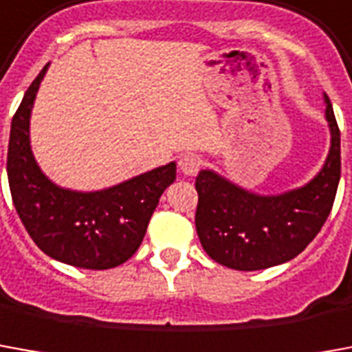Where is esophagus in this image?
<instances>
[{"instance_id": "1", "label": "esophagus", "mask_w": 352, "mask_h": 352, "mask_svg": "<svg viewBox=\"0 0 352 352\" xmlns=\"http://www.w3.org/2000/svg\"><path fill=\"white\" fill-rule=\"evenodd\" d=\"M201 168V160L196 156V154H184L179 160V169H181V173H184L186 177H192L196 175Z\"/></svg>"}]
</instances>
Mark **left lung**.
Listing matches in <instances>:
<instances>
[{"label":"left lung","mask_w":352,"mask_h":352,"mask_svg":"<svg viewBox=\"0 0 352 352\" xmlns=\"http://www.w3.org/2000/svg\"><path fill=\"white\" fill-rule=\"evenodd\" d=\"M330 151L320 171L303 186L259 194L213 169L196 177V232L213 261L234 270H263L292 261L320 232L341 177V135L324 95Z\"/></svg>","instance_id":"obj_1"}]
</instances>
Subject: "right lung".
<instances>
[{
  "label": "right lung",
  "mask_w": 352,
  "mask_h": 352,
  "mask_svg": "<svg viewBox=\"0 0 352 352\" xmlns=\"http://www.w3.org/2000/svg\"><path fill=\"white\" fill-rule=\"evenodd\" d=\"M47 70L45 65L32 82L11 122L7 177L13 204L32 240L49 257L80 269H112L139 250L160 196L175 181L177 164L89 192L53 183L30 144L32 108Z\"/></svg>",
  "instance_id": "right-lung-1"
}]
</instances>
